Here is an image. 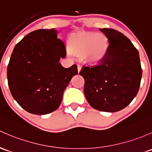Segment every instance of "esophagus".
<instances>
[{
    "label": "esophagus",
    "instance_id": "esophagus-1",
    "mask_svg": "<svg viewBox=\"0 0 152 152\" xmlns=\"http://www.w3.org/2000/svg\"><path fill=\"white\" fill-rule=\"evenodd\" d=\"M77 69H78V72H80V71H81V66L80 65H77Z\"/></svg>",
    "mask_w": 152,
    "mask_h": 152
}]
</instances>
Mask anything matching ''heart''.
Listing matches in <instances>:
<instances>
[{
	"label": "heart",
	"mask_w": 152,
	"mask_h": 152,
	"mask_svg": "<svg viewBox=\"0 0 152 152\" xmlns=\"http://www.w3.org/2000/svg\"><path fill=\"white\" fill-rule=\"evenodd\" d=\"M109 41L105 34L95 32H81L71 35L68 41L70 52L80 55L81 61L95 65L103 60L108 52Z\"/></svg>",
	"instance_id": "b5f03b06"
}]
</instances>
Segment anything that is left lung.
I'll return each instance as SVG.
<instances>
[{
	"label": "left lung",
	"mask_w": 152,
	"mask_h": 152,
	"mask_svg": "<svg viewBox=\"0 0 152 152\" xmlns=\"http://www.w3.org/2000/svg\"><path fill=\"white\" fill-rule=\"evenodd\" d=\"M107 36L108 52L98 65L83 66L84 92L89 105L105 112H116L127 107L137 95L142 77L139 54L122 33L100 28Z\"/></svg>",
	"instance_id": "obj_1"
}]
</instances>
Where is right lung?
Here are the masks:
<instances>
[{
    "label": "right lung",
    "mask_w": 152,
    "mask_h": 152,
    "mask_svg": "<svg viewBox=\"0 0 152 152\" xmlns=\"http://www.w3.org/2000/svg\"><path fill=\"white\" fill-rule=\"evenodd\" d=\"M57 31L40 29L25 36L14 47L7 68L9 87L14 100L33 114L52 113L60 106L63 92L77 66H62L66 51Z\"/></svg>",
    "instance_id": "right-lung-1"
}]
</instances>
